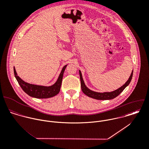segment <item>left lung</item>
<instances>
[{
	"label": "left lung",
	"mask_w": 149,
	"mask_h": 149,
	"mask_svg": "<svg viewBox=\"0 0 149 149\" xmlns=\"http://www.w3.org/2000/svg\"><path fill=\"white\" fill-rule=\"evenodd\" d=\"M79 74H80V81H81V90L84 94H86L88 97H90V98H92L94 99H98V100H110V99H114L116 97H117L130 84V83L132 80V76H133V70L131 73V75H130L128 80L126 81V83L124 85H123L121 87H120L119 88H118L113 91H111V92L98 93V92H95V91H94L89 89L84 83L80 70H79Z\"/></svg>",
	"instance_id": "left-lung-1"
}]
</instances>
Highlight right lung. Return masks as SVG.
<instances>
[{
    "mask_svg": "<svg viewBox=\"0 0 149 149\" xmlns=\"http://www.w3.org/2000/svg\"><path fill=\"white\" fill-rule=\"evenodd\" d=\"M67 65H66L62 68L57 80L54 84L50 86L32 84L24 81L17 75V73L14 67V73L15 77L17 79L18 84L26 94L35 98L45 99L53 97L59 93L61 86L63 73Z\"/></svg>",
    "mask_w": 149,
    "mask_h": 149,
    "instance_id": "add662e5",
    "label": "right lung"
}]
</instances>
